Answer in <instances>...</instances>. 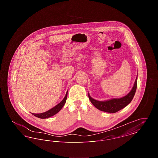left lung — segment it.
I'll use <instances>...</instances> for the list:
<instances>
[{
    "mask_svg": "<svg viewBox=\"0 0 158 158\" xmlns=\"http://www.w3.org/2000/svg\"><path fill=\"white\" fill-rule=\"evenodd\" d=\"M137 76L132 89L127 95L122 98H114L105 101H99L93 99L89 94H88V97L91 103L98 110L106 113H116L126 107L131 102L135 95V90L137 89Z\"/></svg>",
    "mask_w": 158,
    "mask_h": 158,
    "instance_id": "1",
    "label": "left lung"
}]
</instances>
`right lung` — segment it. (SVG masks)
I'll use <instances>...</instances> for the list:
<instances>
[{"instance_id": "add662e5", "label": "right lung", "mask_w": 158, "mask_h": 158, "mask_svg": "<svg viewBox=\"0 0 158 158\" xmlns=\"http://www.w3.org/2000/svg\"><path fill=\"white\" fill-rule=\"evenodd\" d=\"M67 97H68V91L66 94V95H65L64 98H63V99L60 102V103L58 104L57 105H56L55 106H54L50 110H48L46 112H44V113H40V114L32 113V114L34 115V116L37 117L38 118H43L44 119V118H47L50 117L56 114L57 113H59L61 109L63 108V106L66 103Z\"/></svg>"}]
</instances>
